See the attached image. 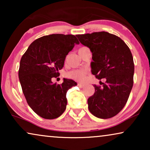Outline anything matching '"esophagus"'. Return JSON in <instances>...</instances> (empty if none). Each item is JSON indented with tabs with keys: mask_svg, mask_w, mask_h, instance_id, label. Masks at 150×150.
I'll return each mask as SVG.
<instances>
[{
	"mask_svg": "<svg viewBox=\"0 0 150 150\" xmlns=\"http://www.w3.org/2000/svg\"><path fill=\"white\" fill-rule=\"evenodd\" d=\"M78 86H79L80 88H83L85 87V85H83V84L82 83H78Z\"/></svg>",
	"mask_w": 150,
	"mask_h": 150,
	"instance_id": "1",
	"label": "esophagus"
}]
</instances>
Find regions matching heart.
<instances>
[{"instance_id":"obj_1","label":"heart","mask_w":150,"mask_h":150,"mask_svg":"<svg viewBox=\"0 0 150 150\" xmlns=\"http://www.w3.org/2000/svg\"><path fill=\"white\" fill-rule=\"evenodd\" d=\"M85 74L86 71L84 70H74L69 72L68 74V76L71 79L77 80V81H83L85 80Z\"/></svg>"}]
</instances>
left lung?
Returning a JSON list of instances; mask_svg holds the SVG:
<instances>
[{"instance_id":"left-lung-1","label":"left lung","mask_w":150,"mask_h":150,"mask_svg":"<svg viewBox=\"0 0 150 150\" xmlns=\"http://www.w3.org/2000/svg\"><path fill=\"white\" fill-rule=\"evenodd\" d=\"M76 37L92 53V74L106 79L102 87L93 86L95 93L87 100L89 111L96 117L111 118L124 107L132 90L134 71L132 53L122 39L109 33Z\"/></svg>"}]
</instances>
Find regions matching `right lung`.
I'll use <instances>...</instances> for the list:
<instances>
[{"label": "right lung", "instance_id": "right-lung-1", "mask_svg": "<svg viewBox=\"0 0 150 150\" xmlns=\"http://www.w3.org/2000/svg\"><path fill=\"white\" fill-rule=\"evenodd\" d=\"M75 44L79 42L73 35H49L35 40L22 57L18 76L22 91L28 106L42 118L61 116L66 108L67 90L77 85L67 79L61 85L52 82Z\"/></svg>", "mask_w": 150, "mask_h": 150}]
</instances>
